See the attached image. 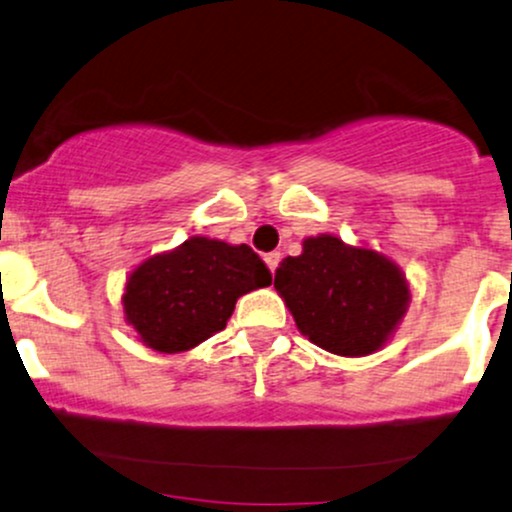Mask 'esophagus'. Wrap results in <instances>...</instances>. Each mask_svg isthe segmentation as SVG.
Returning <instances> with one entry per match:
<instances>
[{"mask_svg": "<svg viewBox=\"0 0 512 512\" xmlns=\"http://www.w3.org/2000/svg\"><path fill=\"white\" fill-rule=\"evenodd\" d=\"M263 261H266V266L271 268V273H275V268H278V263H280V254L278 251H271V254L263 256Z\"/></svg>", "mask_w": 512, "mask_h": 512, "instance_id": "esophagus-1", "label": "esophagus"}]
</instances>
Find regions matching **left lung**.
<instances>
[{
    "instance_id": "left-lung-1",
    "label": "left lung",
    "mask_w": 512,
    "mask_h": 512,
    "mask_svg": "<svg viewBox=\"0 0 512 512\" xmlns=\"http://www.w3.org/2000/svg\"><path fill=\"white\" fill-rule=\"evenodd\" d=\"M275 290L309 341L346 358L380 350L411 302L394 261L333 234L304 239L275 271Z\"/></svg>"
}]
</instances>
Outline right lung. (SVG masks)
I'll use <instances>...</instances> for the list:
<instances>
[{
    "label": "right lung",
    "instance_id": "right-lung-1",
    "mask_svg": "<svg viewBox=\"0 0 512 512\" xmlns=\"http://www.w3.org/2000/svg\"><path fill=\"white\" fill-rule=\"evenodd\" d=\"M271 280L251 246L191 237L130 273L125 321L147 348L183 353L225 329L239 297Z\"/></svg>",
    "mask_w": 512,
    "mask_h": 512
}]
</instances>
